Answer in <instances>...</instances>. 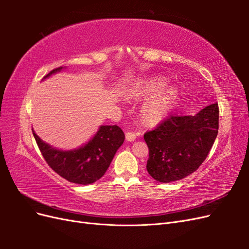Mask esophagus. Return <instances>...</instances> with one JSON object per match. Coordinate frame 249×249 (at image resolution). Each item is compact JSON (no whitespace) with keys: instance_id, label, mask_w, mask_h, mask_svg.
I'll return each instance as SVG.
<instances>
[{"instance_id":"esophagus-1","label":"esophagus","mask_w":249,"mask_h":249,"mask_svg":"<svg viewBox=\"0 0 249 249\" xmlns=\"http://www.w3.org/2000/svg\"><path fill=\"white\" fill-rule=\"evenodd\" d=\"M125 139L127 141L132 142V141H134L135 139H136V134L133 133V132H127V133H125Z\"/></svg>"}]
</instances>
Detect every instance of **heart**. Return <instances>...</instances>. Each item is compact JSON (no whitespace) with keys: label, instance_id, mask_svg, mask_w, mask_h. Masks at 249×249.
<instances>
[{"label":"heart","instance_id":"heart-1","mask_svg":"<svg viewBox=\"0 0 249 249\" xmlns=\"http://www.w3.org/2000/svg\"><path fill=\"white\" fill-rule=\"evenodd\" d=\"M167 85V80L163 77L150 78L137 87L133 93L137 99H149L140 111L142 122L147 125H156L167 117L178 99V91L175 88L161 92L162 89Z\"/></svg>","mask_w":249,"mask_h":249}]
</instances>
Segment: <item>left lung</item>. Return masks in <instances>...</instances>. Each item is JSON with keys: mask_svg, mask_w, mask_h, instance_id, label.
I'll return each instance as SVG.
<instances>
[{"mask_svg": "<svg viewBox=\"0 0 249 249\" xmlns=\"http://www.w3.org/2000/svg\"><path fill=\"white\" fill-rule=\"evenodd\" d=\"M219 129V107L212 104L196 115H170L144 134L146 169L158 182L182 179L206 160Z\"/></svg>", "mask_w": 249, "mask_h": 249, "instance_id": "1", "label": "left lung"}]
</instances>
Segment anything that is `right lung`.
<instances>
[{"label":"right lung","mask_w":249,"mask_h":249,"mask_svg":"<svg viewBox=\"0 0 249 249\" xmlns=\"http://www.w3.org/2000/svg\"><path fill=\"white\" fill-rule=\"evenodd\" d=\"M61 70L62 66L53 70L44 79ZM33 136L49 166L69 182L80 185H89L100 179L124 140V134L118 125H102L91 140L73 150L52 147L34 131Z\"/></svg>","instance_id":"1"}]
</instances>
